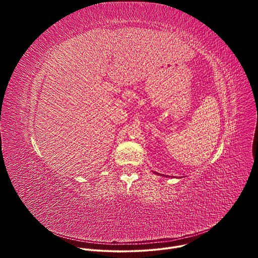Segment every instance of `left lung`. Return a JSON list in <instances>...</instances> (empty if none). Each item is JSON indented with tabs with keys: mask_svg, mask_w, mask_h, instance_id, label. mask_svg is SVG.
Wrapping results in <instances>:
<instances>
[{
	"mask_svg": "<svg viewBox=\"0 0 258 258\" xmlns=\"http://www.w3.org/2000/svg\"><path fill=\"white\" fill-rule=\"evenodd\" d=\"M155 173L158 174V175H162V176H166V177H167V175H164V174H161V173H158V172H155ZM169 177H170V176H169ZM173 177H174V176H173Z\"/></svg>",
	"mask_w": 258,
	"mask_h": 258,
	"instance_id": "1",
	"label": "left lung"
}]
</instances>
